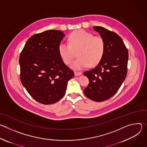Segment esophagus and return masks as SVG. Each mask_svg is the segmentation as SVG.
Returning <instances> with one entry per match:
<instances>
[{
    "label": "esophagus",
    "instance_id": "obj_1",
    "mask_svg": "<svg viewBox=\"0 0 147 147\" xmlns=\"http://www.w3.org/2000/svg\"><path fill=\"white\" fill-rule=\"evenodd\" d=\"M80 74H81V72H80V71H75V72H74V75H75L76 76H79V75H80Z\"/></svg>",
    "mask_w": 147,
    "mask_h": 147
}]
</instances>
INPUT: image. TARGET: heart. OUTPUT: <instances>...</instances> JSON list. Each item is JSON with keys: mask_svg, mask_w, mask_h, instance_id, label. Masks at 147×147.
Masks as SVG:
<instances>
[{"mask_svg": "<svg viewBox=\"0 0 147 147\" xmlns=\"http://www.w3.org/2000/svg\"><path fill=\"white\" fill-rule=\"evenodd\" d=\"M69 44L61 43L59 53L65 63L70 65L77 51L78 57L73 61L71 67L81 70L89 65H97L105 51V42L100 36H94L84 30H78L68 36Z\"/></svg>", "mask_w": 147, "mask_h": 147, "instance_id": "1", "label": "heart"}]
</instances>
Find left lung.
<instances>
[{"label": "left lung", "instance_id": "obj_1", "mask_svg": "<svg viewBox=\"0 0 147 147\" xmlns=\"http://www.w3.org/2000/svg\"><path fill=\"white\" fill-rule=\"evenodd\" d=\"M93 28L104 39L105 51L95 67L84 72L90 81L84 93L94 101L101 102L113 96L126 77L129 53L122 39L116 32L100 26Z\"/></svg>", "mask_w": 147, "mask_h": 147}]
</instances>
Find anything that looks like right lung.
I'll list each match as a JSON object with an SVG mask.
<instances>
[{
    "label": "right lung",
    "mask_w": 147,
    "mask_h": 147,
    "mask_svg": "<svg viewBox=\"0 0 147 147\" xmlns=\"http://www.w3.org/2000/svg\"><path fill=\"white\" fill-rule=\"evenodd\" d=\"M65 34L51 30L32 35L19 57L20 77L29 94L44 105L56 103L65 94L74 71L67 66L59 53Z\"/></svg>",
    "instance_id": "add662e5"
}]
</instances>
